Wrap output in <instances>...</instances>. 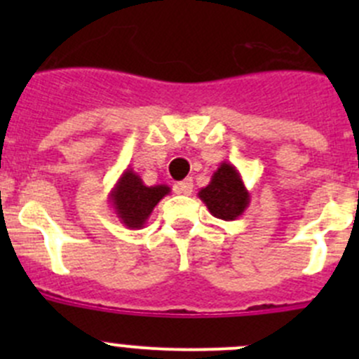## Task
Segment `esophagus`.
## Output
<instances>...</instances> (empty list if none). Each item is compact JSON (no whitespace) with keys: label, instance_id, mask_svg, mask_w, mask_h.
Masks as SVG:
<instances>
[{"label":"esophagus","instance_id":"obj_1","mask_svg":"<svg viewBox=\"0 0 359 359\" xmlns=\"http://www.w3.org/2000/svg\"><path fill=\"white\" fill-rule=\"evenodd\" d=\"M173 191H175L177 194H186V196H189V194L193 193V179H184L180 180V182H177L175 186H173Z\"/></svg>","mask_w":359,"mask_h":359}]
</instances>
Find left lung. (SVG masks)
Instances as JSON below:
<instances>
[{
    "label": "left lung",
    "mask_w": 359,
    "mask_h": 359,
    "mask_svg": "<svg viewBox=\"0 0 359 359\" xmlns=\"http://www.w3.org/2000/svg\"><path fill=\"white\" fill-rule=\"evenodd\" d=\"M198 198L205 203L213 217L222 220H236L250 205V193L240 172L227 161L220 163L208 186L200 189Z\"/></svg>",
    "instance_id": "8db88e82"
}]
</instances>
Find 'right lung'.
Masks as SVG:
<instances>
[{
    "label": "right lung",
    "mask_w": 359,
    "mask_h": 359,
    "mask_svg": "<svg viewBox=\"0 0 359 359\" xmlns=\"http://www.w3.org/2000/svg\"><path fill=\"white\" fill-rule=\"evenodd\" d=\"M170 194L165 184L146 186L132 168H126L109 193L112 210L126 229H142L154 206Z\"/></svg>",
    "instance_id": "obj_1"
}]
</instances>
